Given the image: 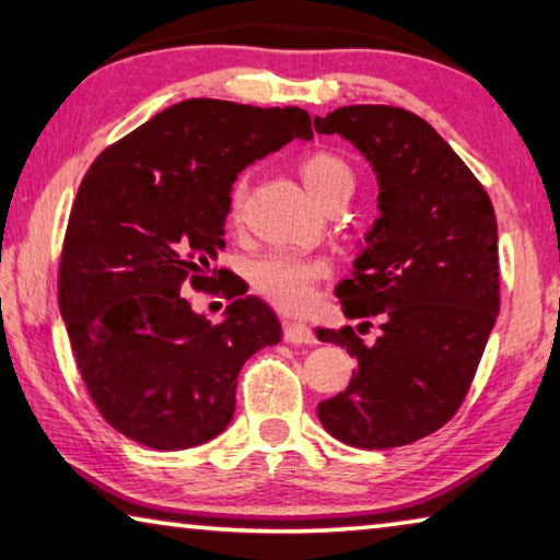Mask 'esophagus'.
<instances>
[{
	"instance_id": "obj_1",
	"label": "esophagus",
	"mask_w": 560,
	"mask_h": 560,
	"mask_svg": "<svg viewBox=\"0 0 560 560\" xmlns=\"http://www.w3.org/2000/svg\"><path fill=\"white\" fill-rule=\"evenodd\" d=\"M283 336L293 346H308L316 343V334L306 324H296V320H283Z\"/></svg>"
}]
</instances>
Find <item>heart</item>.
<instances>
[{
	"mask_svg": "<svg viewBox=\"0 0 560 560\" xmlns=\"http://www.w3.org/2000/svg\"><path fill=\"white\" fill-rule=\"evenodd\" d=\"M299 173L311 197L324 207L330 200L353 192L355 173L348 160L336 150H314L303 155ZM246 197V177H240L232 187V214H240ZM328 273L326 261L299 257L291 252H269L249 264V281L264 299L287 311L308 306L311 291Z\"/></svg>",
	"mask_w": 560,
	"mask_h": 560,
	"instance_id": "obj_1",
	"label": "heart"
}]
</instances>
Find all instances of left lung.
<instances>
[{
  "mask_svg": "<svg viewBox=\"0 0 560 560\" xmlns=\"http://www.w3.org/2000/svg\"><path fill=\"white\" fill-rule=\"evenodd\" d=\"M314 126L350 140L377 177L381 217L336 296L348 318L383 316L371 346L350 326L316 330L358 363L318 420L350 447H402L447 424L469 393L499 314L497 214L462 158L410 110L343 106Z\"/></svg>",
  "mask_w": 560,
  "mask_h": 560,
  "instance_id": "1",
  "label": "left lung"
}]
</instances>
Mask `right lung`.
<instances>
[{"instance_id": "obj_1", "label": "right lung", "mask_w": 560, "mask_h": 560, "mask_svg": "<svg viewBox=\"0 0 560 560\" xmlns=\"http://www.w3.org/2000/svg\"><path fill=\"white\" fill-rule=\"evenodd\" d=\"M293 138L301 108L189 98L108 145L89 167L66 226L59 308L73 358L110 428L153 450L197 447L230 424L242 365L281 340L271 306L226 283L212 326L185 299L224 269L236 175Z\"/></svg>"}]
</instances>
